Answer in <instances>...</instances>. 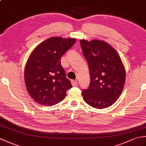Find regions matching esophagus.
<instances>
[{
    "label": "esophagus",
    "instance_id": "34e87169",
    "mask_svg": "<svg viewBox=\"0 0 146 146\" xmlns=\"http://www.w3.org/2000/svg\"><path fill=\"white\" fill-rule=\"evenodd\" d=\"M71 84H72L73 86H75L78 85V82H77L76 80H72V81H71Z\"/></svg>",
    "mask_w": 146,
    "mask_h": 146
}]
</instances>
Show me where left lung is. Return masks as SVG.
<instances>
[{"instance_id":"obj_1","label":"left lung","mask_w":146,"mask_h":146,"mask_svg":"<svg viewBox=\"0 0 146 146\" xmlns=\"http://www.w3.org/2000/svg\"><path fill=\"white\" fill-rule=\"evenodd\" d=\"M83 54L87 61L90 83L83 89V100L98 109L114 104L123 90L125 71L119 54L107 42L81 40Z\"/></svg>"}]
</instances>
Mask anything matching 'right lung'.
<instances>
[{"label":"right lung","instance_id":"add662e5","mask_svg":"<svg viewBox=\"0 0 146 146\" xmlns=\"http://www.w3.org/2000/svg\"><path fill=\"white\" fill-rule=\"evenodd\" d=\"M76 39L52 37L35 49L24 71L26 88L35 101L50 107L62 101L72 87L61 64V58Z\"/></svg>","mask_w":146,"mask_h":146}]
</instances>
